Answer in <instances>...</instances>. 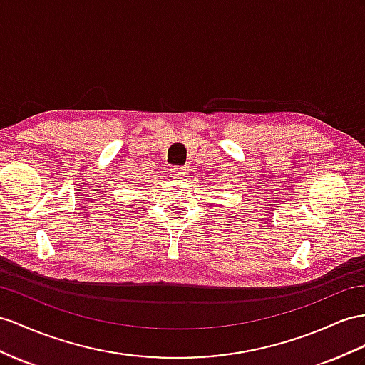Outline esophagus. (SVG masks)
I'll list each match as a JSON object with an SVG mask.
<instances>
[{
	"label": "esophagus",
	"mask_w": 365,
	"mask_h": 365,
	"mask_svg": "<svg viewBox=\"0 0 365 365\" xmlns=\"http://www.w3.org/2000/svg\"><path fill=\"white\" fill-rule=\"evenodd\" d=\"M171 177H174V179H182V177H183L182 168H174V170L171 171Z\"/></svg>",
	"instance_id": "obj_1"
}]
</instances>
